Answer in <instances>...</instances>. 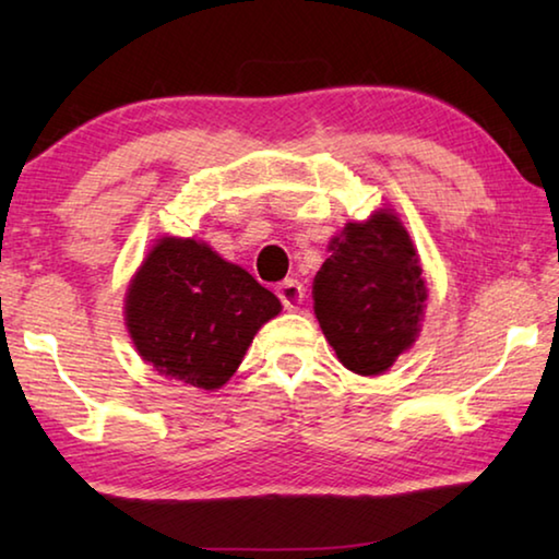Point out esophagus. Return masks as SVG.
<instances>
[{
	"mask_svg": "<svg viewBox=\"0 0 559 559\" xmlns=\"http://www.w3.org/2000/svg\"><path fill=\"white\" fill-rule=\"evenodd\" d=\"M278 298L283 302V308L286 310H298V306L302 302V298H306V290H302V286L298 281H283L281 286L276 288Z\"/></svg>",
	"mask_w": 559,
	"mask_h": 559,
	"instance_id": "34e87169",
	"label": "esophagus"
}]
</instances>
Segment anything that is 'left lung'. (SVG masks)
Masks as SVG:
<instances>
[{"instance_id": "1", "label": "left lung", "mask_w": 559, "mask_h": 559, "mask_svg": "<svg viewBox=\"0 0 559 559\" xmlns=\"http://www.w3.org/2000/svg\"><path fill=\"white\" fill-rule=\"evenodd\" d=\"M313 281L316 318L349 372L374 377L419 337L427 283L409 234L392 210L349 222Z\"/></svg>"}]
</instances>
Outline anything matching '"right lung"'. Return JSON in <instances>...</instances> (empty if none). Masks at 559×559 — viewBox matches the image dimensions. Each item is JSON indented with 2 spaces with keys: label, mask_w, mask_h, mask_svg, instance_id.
<instances>
[{
  "label": "right lung",
  "mask_w": 559,
  "mask_h": 559,
  "mask_svg": "<svg viewBox=\"0 0 559 559\" xmlns=\"http://www.w3.org/2000/svg\"><path fill=\"white\" fill-rule=\"evenodd\" d=\"M281 300L204 241L163 236L126 293V325L159 374L219 390Z\"/></svg>",
  "instance_id": "right-lung-1"
}]
</instances>
